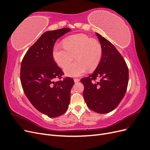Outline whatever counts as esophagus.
<instances>
[{"label":"esophagus","instance_id":"esophagus-1","mask_svg":"<svg viewBox=\"0 0 150 150\" xmlns=\"http://www.w3.org/2000/svg\"><path fill=\"white\" fill-rule=\"evenodd\" d=\"M74 81L75 83H78V82H79V81H80V79L79 78H74Z\"/></svg>","mask_w":150,"mask_h":150}]
</instances>
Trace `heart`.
Returning <instances> with one entry per match:
<instances>
[{
  "mask_svg": "<svg viewBox=\"0 0 150 150\" xmlns=\"http://www.w3.org/2000/svg\"><path fill=\"white\" fill-rule=\"evenodd\" d=\"M102 54L101 44L83 34L70 36L53 49L54 60L61 67H65L75 56L76 60L64 69L67 76L73 77L83 74L88 69L94 70L100 62Z\"/></svg>",
  "mask_w": 150,
  "mask_h": 150,
  "instance_id": "1",
  "label": "heart"
}]
</instances>
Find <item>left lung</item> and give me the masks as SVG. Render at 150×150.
Wrapping results in <instances>:
<instances>
[{"instance_id":"left-lung-1","label":"left lung","mask_w":150,"mask_h":150,"mask_svg":"<svg viewBox=\"0 0 150 150\" xmlns=\"http://www.w3.org/2000/svg\"><path fill=\"white\" fill-rule=\"evenodd\" d=\"M103 54L96 70L82 78L83 96L88 107L95 112L104 114L118 106L128 87L129 71L121 54L113 45L96 33ZM97 79L100 80L96 81Z\"/></svg>"}]
</instances>
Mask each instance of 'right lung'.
I'll return each instance as SVG.
<instances>
[{
    "label": "right lung",
    "mask_w": 150,
    "mask_h": 150,
    "mask_svg": "<svg viewBox=\"0 0 150 150\" xmlns=\"http://www.w3.org/2000/svg\"><path fill=\"white\" fill-rule=\"evenodd\" d=\"M70 30L62 28L44 33L28 49L21 62V82L25 96L35 108L50 117L66 111L74 84L69 77L54 81L64 75L54 59V45Z\"/></svg>",
    "instance_id": "obj_1"
}]
</instances>
